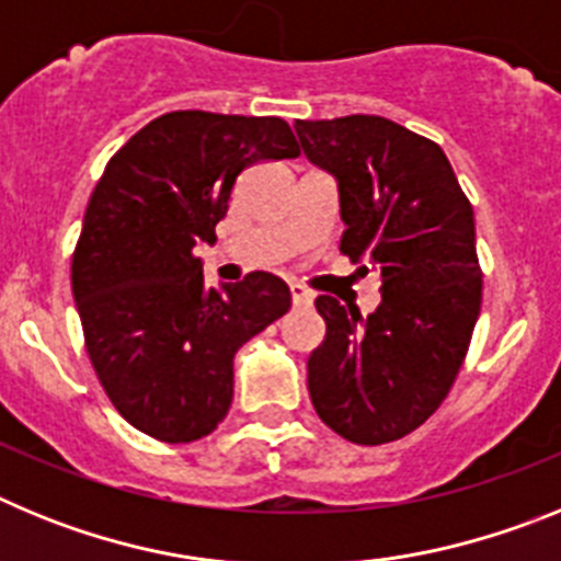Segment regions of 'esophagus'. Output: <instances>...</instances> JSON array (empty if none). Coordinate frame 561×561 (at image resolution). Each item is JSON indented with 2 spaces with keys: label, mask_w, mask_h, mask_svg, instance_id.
<instances>
[{
  "label": "esophagus",
  "mask_w": 561,
  "mask_h": 561,
  "mask_svg": "<svg viewBox=\"0 0 561 561\" xmlns=\"http://www.w3.org/2000/svg\"><path fill=\"white\" fill-rule=\"evenodd\" d=\"M289 291H291V304L300 306V309L311 306V300H314V295H311V291L306 289V286H300V284H291Z\"/></svg>",
  "instance_id": "esophagus-1"
}]
</instances>
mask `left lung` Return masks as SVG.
<instances>
[{"label":"left lung","instance_id":"left-lung-1","mask_svg":"<svg viewBox=\"0 0 561 561\" xmlns=\"http://www.w3.org/2000/svg\"><path fill=\"white\" fill-rule=\"evenodd\" d=\"M311 165L336 180L340 250L376 272L374 314L314 300L325 340L309 356L317 415L376 447L421 427L463 365L483 297L474 213L438 142L376 114L295 121Z\"/></svg>","mask_w":561,"mask_h":561}]
</instances>
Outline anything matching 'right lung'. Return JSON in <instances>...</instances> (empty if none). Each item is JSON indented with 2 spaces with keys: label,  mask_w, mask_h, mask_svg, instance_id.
<instances>
[{
  "label": "right lung",
  "mask_w": 561,
  "mask_h": 561,
  "mask_svg": "<svg viewBox=\"0 0 561 561\" xmlns=\"http://www.w3.org/2000/svg\"><path fill=\"white\" fill-rule=\"evenodd\" d=\"M280 117L168 112L114 153L72 255L89 359L117 413L165 444L210 435L232 404V359L284 317L289 286L270 272L210 289L199 244L216 241L244 168L295 160Z\"/></svg>",
  "instance_id": "obj_1"
}]
</instances>
